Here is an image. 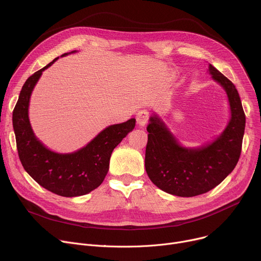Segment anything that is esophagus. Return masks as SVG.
Returning <instances> with one entry per match:
<instances>
[{
	"mask_svg": "<svg viewBox=\"0 0 261 261\" xmlns=\"http://www.w3.org/2000/svg\"><path fill=\"white\" fill-rule=\"evenodd\" d=\"M148 119H150V115H148L147 111L145 110H141L137 114L136 116V122L139 126H145L148 122Z\"/></svg>",
	"mask_w": 261,
	"mask_h": 261,
	"instance_id": "esophagus-1",
	"label": "esophagus"
}]
</instances>
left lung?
Returning a JSON list of instances; mask_svg holds the SVG:
<instances>
[{
	"mask_svg": "<svg viewBox=\"0 0 261 261\" xmlns=\"http://www.w3.org/2000/svg\"><path fill=\"white\" fill-rule=\"evenodd\" d=\"M208 71L228 96L231 119L213 143L196 150L180 146L156 116L147 125L145 170L161 190L180 197L208 192L236 167L242 152L246 116L234 85L214 66Z\"/></svg>",
	"mask_w": 261,
	"mask_h": 261,
	"instance_id": "1",
	"label": "left lung"
}]
</instances>
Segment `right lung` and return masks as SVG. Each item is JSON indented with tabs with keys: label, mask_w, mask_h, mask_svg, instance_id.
I'll list each match as a JSON object with an SVG mask.
<instances>
[{
	"label": "right lung",
	"mask_w": 261,
	"mask_h": 261,
	"mask_svg": "<svg viewBox=\"0 0 261 261\" xmlns=\"http://www.w3.org/2000/svg\"><path fill=\"white\" fill-rule=\"evenodd\" d=\"M58 59L27 80L13 109L12 122L18 157L24 170L46 190L64 197H75L90 193L102 184L109 168L111 153L134 129L135 119L107 127L75 153L58 154L49 151L35 137L28 108L32 91L42 72Z\"/></svg>",
	"instance_id": "right-lung-1"
}]
</instances>
